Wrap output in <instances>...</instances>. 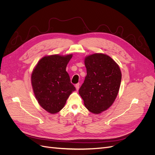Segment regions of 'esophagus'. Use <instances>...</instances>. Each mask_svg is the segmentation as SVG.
I'll list each match as a JSON object with an SVG mask.
<instances>
[{"label": "esophagus", "instance_id": "1", "mask_svg": "<svg viewBox=\"0 0 155 155\" xmlns=\"http://www.w3.org/2000/svg\"><path fill=\"white\" fill-rule=\"evenodd\" d=\"M79 85H80L79 84H77L75 85V87H76V89H77V91L79 89Z\"/></svg>", "mask_w": 155, "mask_h": 155}]
</instances>
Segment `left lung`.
Returning <instances> with one entry per match:
<instances>
[{"label": "left lung", "mask_w": 155, "mask_h": 155, "mask_svg": "<svg viewBox=\"0 0 155 155\" xmlns=\"http://www.w3.org/2000/svg\"><path fill=\"white\" fill-rule=\"evenodd\" d=\"M87 75L79 94L87 109L95 114L107 110L115 101L121 82V71L110 56L96 53L85 57Z\"/></svg>", "instance_id": "1"}]
</instances>
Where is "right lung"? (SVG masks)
Returning <instances> with one entry per match:
<instances>
[{
  "instance_id": "add662e5",
  "label": "right lung",
  "mask_w": 155,
  "mask_h": 155,
  "mask_svg": "<svg viewBox=\"0 0 155 155\" xmlns=\"http://www.w3.org/2000/svg\"><path fill=\"white\" fill-rule=\"evenodd\" d=\"M73 54L46 55L39 61L32 72L31 84L36 98L50 114L59 112L75 87L66 68Z\"/></svg>"
}]
</instances>
